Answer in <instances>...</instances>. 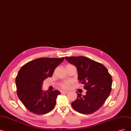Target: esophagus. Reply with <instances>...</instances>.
<instances>
[{"label":"esophagus","mask_w":131,"mask_h":131,"mask_svg":"<svg viewBox=\"0 0 131 131\" xmlns=\"http://www.w3.org/2000/svg\"><path fill=\"white\" fill-rule=\"evenodd\" d=\"M61 94H68L69 93V92H66V91H61Z\"/></svg>","instance_id":"34e87169"}]
</instances>
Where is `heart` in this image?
I'll use <instances>...</instances> for the list:
<instances>
[{
  "label": "heart",
  "mask_w": 131,
  "mask_h": 131,
  "mask_svg": "<svg viewBox=\"0 0 131 131\" xmlns=\"http://www.w3.org/2000/svg\"><path fill=\"white\" fill-rule=\"evenodd\" d=\"M72 84V82L71 81H65L62 82H61L59 84V87L62 89H69Z\"/></svg>",
  "instance_id": "b5f03b06"
}]
</instances>
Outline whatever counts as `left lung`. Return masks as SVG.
Listing matches in <instances>:
<instances>
[{
  "instance_id": "obj_1",
  "label": "left lung",
  "mask_w": 131,
  "mask_h": 131,
  "mask_svg": "<svg viewBox=\"0 0 131 131\" xmlns=\"http://www.w3.org/2000/svg\"><path fill=\"white\" fill-rule=\"evenodd\" d=\"M70 63L76 66L79 82L87 90L86 95L77 92V98L71 105L82 114H92L105 103L112 89L111 75L102 64L83 56L65 57Z\"/></svg>"
}]
</instances>
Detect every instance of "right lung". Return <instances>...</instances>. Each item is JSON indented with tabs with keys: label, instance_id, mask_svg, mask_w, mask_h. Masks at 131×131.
<instances>
[{
	"label": "right lung",
	"instance_id": "obj_1",
	"mask_svg": "<svg viewBox=\"0 0 131 131\" xmlns=\"http://www.w3.org/2000/svg\"><path fill=\"white\" fill-rule=\"evenodd\" d=\"M64 58H40L29 61L18 72L15 78L16 93L24 106L36 115H43L53 109L59 91L43 92V81L52 76L56 68Z\"/></svg>",
	"mask_w": 131,
	"mask_h": 131
}]
</instances>
